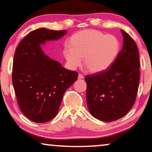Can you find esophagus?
<instances>
[{"mask_svg": "<svg viewBox=\"0 0 152 152\" xmlns=\"http://www.w3.org/2000/svg\"><path fill=\"white\" fill-rule=\"evenodd\" d=\"M83 78V76L81 74H79L78 75V79H82Z\"/></svg>", "mask_w": 152, "mask_h": 152, "instance_id": "esophagus-1", "label": "esophagus"}]
</instances>
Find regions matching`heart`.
Listing matches in <instances>:
<instances>
[{
    "mask_svg": "<svg viewBox=\"0 0 152 152\" xmlns=\"http://www.w3.org/2000/svg\"><path fill=\"white\" fill-rule=\"evenodd\" d=\"M69 49L63 52L70 69L80 66L81 60L91 73H100L108 69L118 58L120 50L118 39L94 29L83 30L74 34L68 41Z\"/></svg>",
    "mask_w": 152,
    "mask_h": 152,
    "instance_id": "1",
    "label": "heart"
}]
</instances>
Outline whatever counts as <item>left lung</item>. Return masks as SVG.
Here are the masks:
<instances>
[{
  "mask_svg": "<svg viewBox=\"0 0 152 152\" xmlns=\"http://www.w3.org/2000/svg\"><path fill=\"white\" fill-rule=\"evenodd\" d=\"M122 50L105 71L87 75L86 100L91 115L110 122L124 116L134 103L139 88L140 64L137 44L121 30Z\"/></svg>",
  "mask_w": 152,
  "mask_h": 152,
  "instance_id": "obj_1",
  "label": "left lung"
}]
</instances>
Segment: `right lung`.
I'll return each instance as SVG.
<instances>
[{
	"instance_id": "right-lung-1",
	"label": "right lung",
	"mask_w": 152,
	"mask_h": 152,
	"mask_svg": "<svg viewBox=\"0 0 152 152\" xmlns=\"http://www.w3.org/2000/svg\"><path fill=\"white\" fill-rule=\"evenodd\" d=\"M66 32L41 28L30 32L16 49L13 88L21 111L34 122H47L56 117L65 91L77 79V72L62 67L45 55L41 47Z\"/></svg>"
}]
</instances>
